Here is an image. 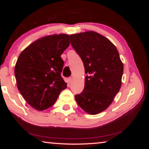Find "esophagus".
<instances>
[{
    "label": "esophagus",
    "instance_id": "esophagus-1",
    "mask_svg": "<svg viewBox=\"0 0 149 149\" xmlns=\"http://www.w3.org/2000/svg\"><path fill=\"white\" fill-rule=\"evenodd\" d=\"M72 80H73V79H72V77H70L68 78V83H69L70 84H72Z\"/></svg>",
    "mask_w": 149,
    "mask_h": 149
}]
</instances>
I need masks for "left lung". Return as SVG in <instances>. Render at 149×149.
Masks as SVG:
<instances>
[{
  "label": "left lung",
  "mask_w": 149,
  "mask_h": 149,
  "mask_svg": "<svg viewBox=\"0 0 149 149\" xmlns=\"http://www.w3.org/2000/svg\"><path fill=\"white\" fill-rule=\"evenodd\" d=\"M70 42L85 67V87L75 98L78 105L95 115L109 107L120 89L123 65L112 42L95 31L71 35Z\"/></svg>",
  "instance_id": "8db88e82"
}]
</instances>
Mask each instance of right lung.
<instances>
[{
	"label": "right lung",
	"instance_id": "1",
	"mask_svg": "<svg viewBox=\"0 0 149 149\" xmlns=\"http://www.w3.org/2000/svg\"><path fill=\"white\" fill-rule=\"evenodd\" d=\"M69 45L68 35H52L35 41L19 54L14 69L17 86L35 110L52 107L67 87L61 75L64 62L60 55Z\"/></svg>",
	"mask_w": 149,
	"mask_h": 149
}]
</instances>
